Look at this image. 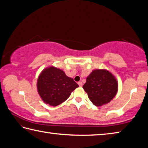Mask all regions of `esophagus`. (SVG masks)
I'll list each match as a JSON object with an SVG mask.
<instances>
[{"label":"esophagus","instance_id":"esophagus-1","mask_svg":"<svg viewBox=\"0 0 148 148\" xmlns=\"http://www.w3.org/2000/svg\"><path fill=\"white\" fill-rule=\"evenodd\" d=\"M78 84H79V86L80 87H82V82H81V81L78 82Z\"/></svg>","mask_w":148,"mask_h":148}]
</instances>
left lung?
<instances>
[{
    "label": "left lung",
    "mask_w": 148,
    "mask_h": 148,
    "mask_svg": "<svg viewBox=\"0 0 148 148\" xmlns=\"http://www.w3.org/2000/svg\"><path fill=\"white\" fill-rule=\"evenodd\" d=\"M118 82L107 70L95 69L86 78L83 88L93 104L100 107L109 103L118 92Z\"/></svg>",
    "instance_id": "obj_1"
}]
</instances>
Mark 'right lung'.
I'll return each instance as SVG.
<instances>
[{"label":"right lung","instance_id":"obj_1","mask_svg":"<svg viewBox=\"0 0 148 148\" xmlns=\"http://www.w3.org/2000/svg\"><path fill=\"white\" fill-rule=\"evenodd\" d=\"M78 87L77 82L66 76L62 70L53 66L44 69L37 82L38 92L41 98L53 107L64 102L71 92Z\"/></svg>","mask_w":148,"mask_h":148}]
</instances>
